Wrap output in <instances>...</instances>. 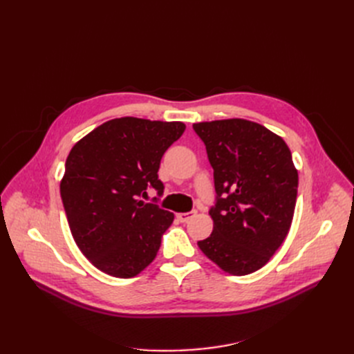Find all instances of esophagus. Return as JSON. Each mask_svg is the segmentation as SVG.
Listing matches in <instances>:
<instances>
[{
  "mask_svg": "<svg viewBox=\"0 0 354 354\" xmlns=\"http://www.w3.org/2000/svg\"><path fill=\"white\" fill-rule=\"evenodd\" d=\"M196 216V211H189V212H178L177 214V218L181 223H187L190 218H194Z\"/></svg>",
  "mask_w": 354,
  "mask_h": 354,
  "instance_id": "1",
  "label": "esophagus"
}]
</instances>
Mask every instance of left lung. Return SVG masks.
Here are the masks:
<instances>
[{"mask_svg": "<svg viewBox=\"0 0 354 354\" xmlns=\"http://www.w3.org/2000/svg\"><path fill=\"white\" fill-rule=\"evenodd\" d=\"M214 169L212 233L198 246L223 272L254 273L283 243L294 217L298 171L281 136L232 118L194 124Z\"/></svg>", "mask_w": 354, "mask_h": 354, "instance_id": "1", "label": "left lung"}]
</instances>
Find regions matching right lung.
I'll return each mask as SVG.
<instances>
[{
    "instance_id": "1",
    "label": "right lung",
    "mask_w": 354,
    "mask_h": 354,
    "mask_svg": "<svg viewBox=\"0 0 354 354\" xmlns=\"http://www.w3.org/2000/svg\"><path fill=\"white\" fill-rule=\"evenodd\" d=\"M185 130L178 121L115 118L71 149L60 196L75 243L103 273L128 279L155 260L174 214L140 196L149 187L162 195L160 158Z\"/></svg>"
}]
</instances>
